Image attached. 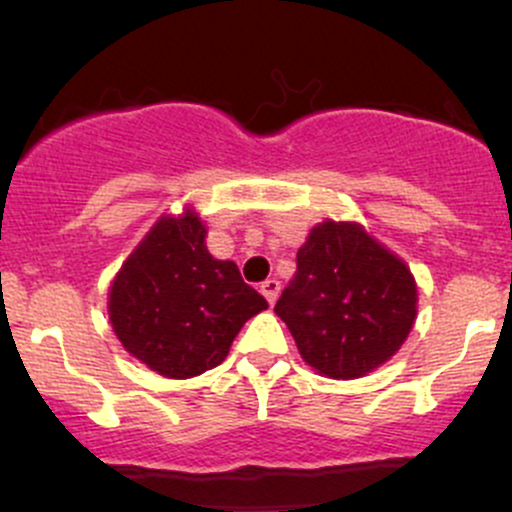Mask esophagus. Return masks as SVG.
Listing matches in <instances>:
<instances>
[{"label": "esophagus", "mask_w": 512, "mask_h": 512, "mask_svg": "<svg viewBox=\"0 0 512 512\" xmlns=\"http://www.w3.org/2000/svg\"><path fill=\"white\" fill-rule=\"evenodd\" d=\"M280 280H275V277H270V280H265L262 282V287H260V292L265 294V299L270 304H275L277 302V297H280Z\"/></svg>", "instance_id": "obj_1"}]
</instances>
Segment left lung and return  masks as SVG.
<instances>
[{"label":"left lung","mask_w":512,"mask_h":512,"mask_svg":"<svg viewBox=\"0 0 512 512\" xmlns=\"http://www.w3.org/2000/svg\"><path fill=\"white\" fill-rule=\"evenodd\" d=\"M416 304V280L399 255L359 223L327 218L297 250L275 312L317 374L359 379L399 352Z\"/></svg>","instance_id":"left-lung-1"}]
</instances>
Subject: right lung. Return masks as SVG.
Here are the masks:
<instances>
[{
  "mask_svg": "<svg viewBox=\"0 0 512 512\" xmlns=\"http://www.w3.org/2000/svg\"><path fill=\"white\" fill-rule=\"evenodd\" d=\"M193 208L163 215L128 255L108 289L118 342L151 371L190 379L223 364L232 339L265 297L232 260H215Z\"/></svg>",
  "mask_w": 512,
  "mask_h": 512,
  "instance_id": "1",
  "label": "right lung"
}]
</instances>
